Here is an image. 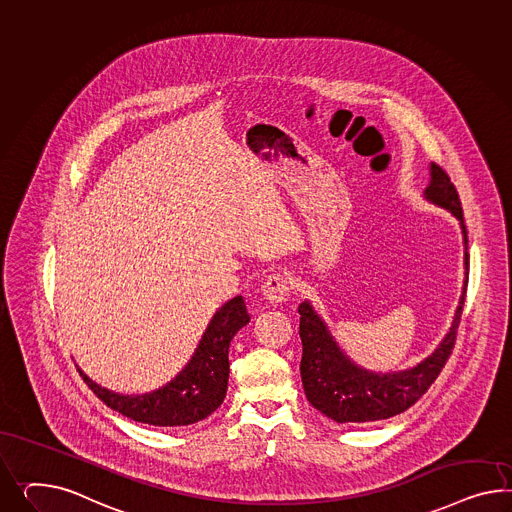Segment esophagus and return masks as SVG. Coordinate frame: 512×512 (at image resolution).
Here are the masks:
<instances>
[{
  "instance_id": "34e87169",
  "label": "esophagus",
  "mask_w": 512,
  "mask_h": 512,
  "mask_svg": "<svg viewBox=\"0 0 512 512\" xmlns=\"http://www.w3.org/2000/svg\"><path fill=\"white\" fill-rule=\"evenodd\" d=\"M261 292L270 304H281L291 296V285H289L287 277L272 274L264 279Z\"/></svg>"
}]
</instances>
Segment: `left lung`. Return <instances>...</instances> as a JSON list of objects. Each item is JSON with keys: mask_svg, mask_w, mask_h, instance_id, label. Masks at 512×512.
<instances>
[{"mask_svg": "<svg viewBox=\"0 0 512 512\" xmlns=\"http://www.w3.org/2000/svg\"><path fill=\"white\" fill-rule=\"evenodd\" d=\"M425 197L438 207L447 208L456 220L464 236V268L466 279L460 302L456 307L453 324L442 343L427 360L417 363L408 371L399 373H373L367 371L346 356L335 343L324 320L307 300L300 304V337H302V361L300 373L305 397L318 412L337 423H371L387 419L408 410L429 389L438 374L442 373L456 341V330L462 317V307L468 289L470 255H468V231L464 225L462 205L455 184L442 167L430 164V184Z\"/></svg>", "mask_w": 512, "mask_h": 512, "instance_id": "obj_1", "label": "left lung"}]
</instances>
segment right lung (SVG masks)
<instances>
[{
  "label": "right lung",
  "instance_id": "obj_1",
  "mask_svg": "<svg viewBox=\"0 0 512 512\" xmlns=\"http://www.w3.org/2000/svg\"><path fill=\"white\" fill-rule=\"evenodd\" d=\"M249 322L242 296L221 305L195 348L192 360L169 384L145 395H121L98 386L82 369L83 382L111 410L154 427H184L220 408L229 380V343Z\"/></svg>",
  "mask_w": 512,
  "mask_h": 512
}]
</instances>
